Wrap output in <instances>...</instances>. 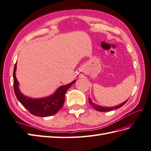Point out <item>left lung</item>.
Wrapping results in <instances>:
<instances>
[{
    "mask_svg": "<svg viewBox=\"0 0 151 151\" xmlns=\"http://www.w3.org/2000/svg\"><path fill=\"white\" fill-rule=\"evenodd\" d=\"M127 100H126L125 101H124V102L122 103L121 104L118 105V106H114V107H102V106H99V105H96V104L93 103L91 99V98L89 97V104L91 105L92 107H93L95 109L98 111H100V112H107V111H112V110H114V109H118V108H120L121 107H122L124 106V105L127 102Z\"/></svg>",
    "mask_w": 151,
    "mask_h": 151,
    "instance_id": "left-lung-1",
    "label": "left lung"
}]
</instances>
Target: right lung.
I'll list each match as a JSON object with an SVG mask.
<instances>
[{
  "label": "right lung",
  "instance_id": "1",
  "mask_svg": "<svg viewBox=\"0 0 151 151\" xmlns=\"http://www.w3.org/2000/svg\"><path fill=\"white\" fill-rule=\"evenodd\" d=\"M16 69L17 64L13 70V87L17 99L31 114L36 116L47 117L57 113L64 105L66 91L76 82V80H74L68 85L60 86L53 94L50 96L33 99L24 95L20 91L19 82L15 75Z\"/></svg>",
  "mask_w": 151,
  "mask_h": 151
}]
</instances>
